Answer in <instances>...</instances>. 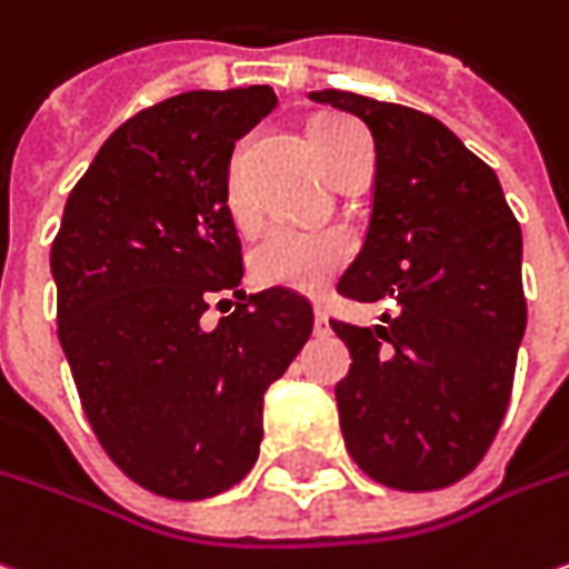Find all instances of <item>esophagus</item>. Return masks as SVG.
Returning a JSON list of instances; mask_svg holds the SVG:
<instances>
[{
  "label": "esophagus",
  "instance_id": "1",
  "mask_svg": "<svg viewBox=\"0 0 569 569\" xmlns=\"http://www.w3.org/2000/svg\"><path fill=\"white\" fill-rule=\"evenodd\" d=\"M315 331L318 333L328 331V311H325V306H321V302H315Z\"/></svg>",
  "mask_w": 569,
  "mask_h": 569
}]
</instances>
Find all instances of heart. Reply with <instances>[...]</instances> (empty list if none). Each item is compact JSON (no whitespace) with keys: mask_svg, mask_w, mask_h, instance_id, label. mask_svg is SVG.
<instances>
[{"mask_svg":"<svg viewBox=\"0 0 569 569\" xmlns=\"http://www.w3.org/2000/svg\"><path fill=\"white\" fill-rule=\"evenodd\" d=\"M350 120L343 117H321L311 123V142L315 152L328 171L331 156V139L340 127ZM244 156H248V139H241L229 159L226 171V207L236 219L238 229L254 226V207L244 190ZM353 254V238L343 229H289L273 226L260 232L248 248V270L260 286H277V289H296V292H321L333 277L347 267Z\"/></svg>","mask_w":569,"mask_h":569,"instance_id":"heart-1","label":"heart"}]
</instances>
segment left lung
I'll return each mask as SVG.
<instances>
[{"label": "left lung", "mask_w": 569, "mask_h": 569, "mask_svg": "<svg viewBox=\"0 0 569 569\" xmlns=\"http://www.w3.org/2000/svg\"><path fill=\"white\" fill-rule=\"evenodd\" d=\"M309 98L376 139L369 229L337 292L401 309L376 328L331 321L353 357L333 388L347 452L385 487H449L507 413L526 333L519 222L493 168L430 113L337 88Z\"/></svg>", "instance_id": "8db88e82"}]
</instances>
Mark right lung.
Segmentation results:
<instances>
[{"instance_id": "1", "label": "right lung", "mask_w": 569, "mask_h": 569, "mask_svg": "<svg viewBox=\"0 0 569 569\" xmlns=\"http://www.w3.org/2000/svg\"><path fill=\"white\" fill-rule=\"evenodd\" d=\"M273 108V88L251 86L130 117L72 187L50 248L57 333L88 423L130 481L168 500H207L254 468L263 391L315 325L292 289H241L226 171L236 139ZM212 298L227 315L210 329Z\"/></svg>"}]
</instances>
